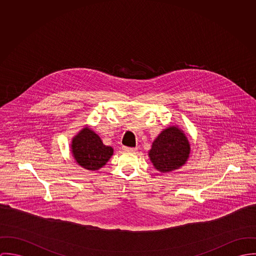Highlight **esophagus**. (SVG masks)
I'll return each mask as SVG.
<instances>
[{"mask_svg": "<svg viewBox=\"0 0 256 256\" xmlns=\"http://www.w3.org/2000/svg\"><path fill=\"white\" fill-rule=\"evenodd\" d=\"M122 150L126 151V152H134L136 151L138 148L136 147H128V146H122Z\"/></svg>", "mask_w": 256, "mask_h": 256, "instance_id": "34e87169", "label": "esophagus"}]
</instances>
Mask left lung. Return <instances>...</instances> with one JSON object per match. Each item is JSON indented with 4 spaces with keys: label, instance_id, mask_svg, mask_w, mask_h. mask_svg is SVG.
Returning a JSON list of instances; mask_svg holds the SVG:
<instances>
[{
    "label": "left lung",
    "instance_id": "left-lung-1",
    "mask_svg": "<svg viewBox=\"0 0 256 256\" xmlns=\"http://www.w3.org/2000/svg\"><path fill=\"white\" fill-rule=\"evenodd\" d=\"M190 149L184 134L176 126H170L154 140L149 157L157 170L167 172L178 169L186 162Z\"/></svg>",
    "mask_w": 256,
    "mask_h": 256
}]
</instances>
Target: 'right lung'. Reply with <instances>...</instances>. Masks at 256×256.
<instances>
[{
  "label": "right lung",
  "mask_w": 256,
  "mask_h": 256,
  "mask_svg": "<svg viewBox=\"0 0 256 256\" xmlns=\"http://www.w3.org/2000/svg\"><path fill=\"white\" fill-rule=\"evenodd\" d=\"M72 151L76 162L84 169L99 170L113 155V148L103 144L90 128H84L72 143Z\"/></svg>",
  "instance_id": "right-lung-1"
}]
</instances>
